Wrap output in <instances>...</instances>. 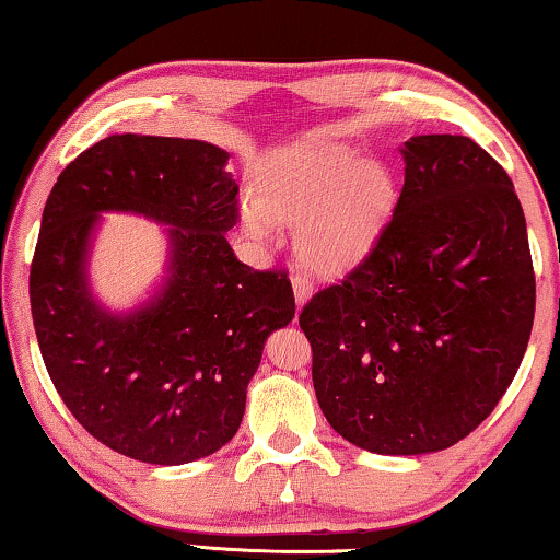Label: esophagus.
<instances>
[{
    "label": "esophagus",
    "instance_id": "esophagus-1",
    "mask_svg": "<svg viewBox=\"0 0 560 560\" xmlns=\"http://www.w3.org/2000/svg\"><path fill=\"white\" fill-rule=\"evenodd\" d=\"M290 285H293L295 303H298V308H301L303 303L311 298V293H314V285H311V280L306 278V275H293V278H290Z\"/></svg>",
    "mask_w": 560,
    "mask_h": 560
}]
</instances>
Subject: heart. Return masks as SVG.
<instances>
[{"mask_svg": "<svg viewBox=\"0 0 560 560\" xmlns=\"http://www.w3.org/2000/svg\"><path fill=\"white\" fill-rule=\"evenodd\" d=\"M398 202L401 183L386 162L303 138L259 164L254 200L238 206V226L259 246L272 244V223L290 226L298 262L334 278L365 262Z\"/></svg>", "mask_w": 560, "mask_h": 560, "instance_id": "obj_1", "label": "heart"}]
</instances>
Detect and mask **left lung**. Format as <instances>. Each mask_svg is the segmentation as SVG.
<instances>
[{"label":"left lung","mask_w":560,"mask_h":560,"mask_svg":"<svg viewBox=\"0 0 560 560\" xmlns=\"http://www.w3.org/2000/svg\"><path fill=\"white\" fill-rule=\"evenodd\" d=\"M381 244L301 311L326 422L377 455L438 453L506 394L535 316L514 185L468 136H411Z\"/></svg>","instance_id":"1"}]
</instances>
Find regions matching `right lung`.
Instances as JSON below:
<instances>
[{
  "instance_id": "right-lung-1",
  "label": "right lung",
  "mask_w": 560,
  "mask_h": 560,
  "mask_svg": "<svg viewBox=\"0 0 560 560\" xmlns=\"http://www.w3.org/2000/svg\"><path fill=\"white\" fill-rule=\"evenodd\" d=\"M229 151L195 138L107 136L58 174L31 265L35 337L77 422L154 466L213 455L242 424L267 337L293 322L285 275L238 262ZM103 212L165 226V275L147 302L96 301L89 257Z\"/></svg>"
}]
</instances>
